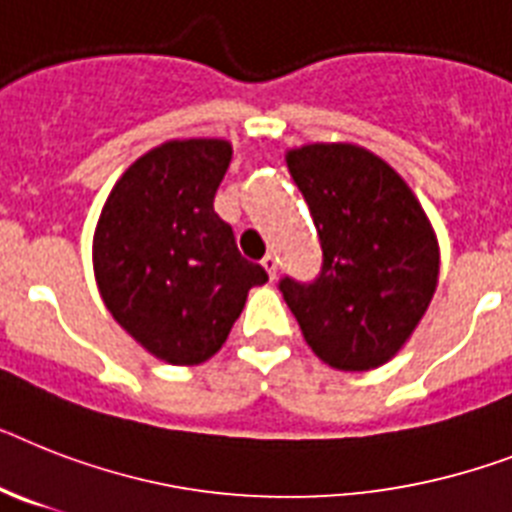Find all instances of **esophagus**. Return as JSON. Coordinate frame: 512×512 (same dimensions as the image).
Here are the masks:
<instances>
[{"instance_id": "esophagus-1", "label": "esophagus", "mask_w": 512, "mask_h": 512, "mask_svg": "<svg viewBox=\"0 0 512 512\" xmlns=\"http://www.w3.org/2000/svg\"><path fill=\"white\" fill-rule=\"evenodd\" d=\"M261 266H264L266 274H269V280H274V277H277V259H274L272 253H269V256H264Z\"/></svg>"}]
</instances>
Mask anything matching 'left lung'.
<instances>
[{
  "instance_id": "left-lung-1",
  "label": "left lung",
  "mask_w": 512,
  "mask_h": 512,
  "mask_svg": "<svg viewBox=\"0 0 512 512\" xmlns=\"http://www.w3.org/2000/svg\"><path fill=\"white\" fill-rule=\"evenodd\" d=\"M322 240L314 285L280 290L308 348L337 371H371L398 356L432 303L439 243L400 172L358 143L285 151Z\"/></svg>"
}]
</instances>
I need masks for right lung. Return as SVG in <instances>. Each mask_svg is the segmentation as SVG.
<instances>
[{
    "label": "right lung",
    "instance_id": "add662e5",
    "mask_svg": "<svg viewBox=\"0 0 512 512\" xmlns=\"http://www.w3.org/2000/svg\"><path fill=\"white\" fill-rule=\"evenodd\" d=\"M230 159L225 138L159 143L122 172L96 222L101 301L143 350L172 366L219 353L251 287L269 280L214 211Z\"/></svg>",
    "mask_w": 512,
    "mask_h": 512
}]
</instances>
